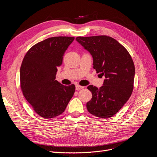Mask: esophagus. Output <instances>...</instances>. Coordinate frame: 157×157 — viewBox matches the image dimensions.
<instances>
[{
	"mask_svg": "<svg viewBox=\"0 0 157 157\" xmlns=\"http://www.w3.org/2000/svg\"><path fill=\"white\" fill-rule=\"evenodd\" d=\"M84 88V86H81V85H76V89L77 90H81L82 88Z\"/></svg>",
	"mask_w": 157,
	"mask_h": 157,
	"instance_id": "esophagus-1",
	"label": "esophagus"
}]
</instances>
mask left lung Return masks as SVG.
Wrapping results in <instances>:
<instances>
[{
  "label": "left lung",
  "instance_id": "obj_1",
  "mask_svg": "<svg viewBox=\"0 0 157 157\" xmlns=\"http://www.w3.org/2000/svg\"><path fill=\"white\" fill-rule=\"evenodd\" d=\"M76 39L92 55L97 73L105 78L100 88L87 87L92 98L86 103V108L97 117H112L132 93L135 76L132 59L124 46L109 36H79Z\"/></svg>",
  "mask_w": 157,
  "mask_h": 157
}]
</instances>
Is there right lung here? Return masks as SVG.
<instances>
[{"mask_svg": "<svg viewBox=\"0 0 157 157\" xmlns=\"http://www.w3.org/2000/svg\"><path fill=\"white\" fill-rule=\"evenodd\" d=\"M73 37L48 38L31 47L20 67V87L24 97L38 115L55 118L65 109L75 92V85L64 86L55 80Z\"/></svg>", "mask_w": 157, "mask_h": 157, "instance_id": "obj_1", "label": "right lung"}]
</instances>
